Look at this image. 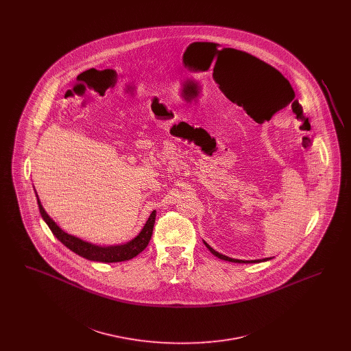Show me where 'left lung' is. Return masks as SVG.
Masks as SVG:
<instances>
[{
  "instance_id": "1",
  "label": "left lung",
  "mask_w": 351,
  "mask_h": 351,
  "mask_svg": "<svg viewBox=\"0 0 351 351\" xmlns=\"http://www.w3.org/2000/svg\"><path fill=\"white\" fill-rule=\"evenodd\" d=\"M230 50H233V49H230ZM222 52V51H221ZM238 53H246V52H242V51H238V50H233V55L234 58L235 59H238L237 58V55ZM246 55H249V53H246ZM252 58H255V56H252ZM255 59H258V58H255ZM259 60V59H258ZM262 62V60H261ZM262 63H265V62H262ZM266 64V63H265ZM266 66H268V64H266ZM204 245L208 247V250L210 251L213 255H216L217 258H219V259H222V261H229V262H234V263H259V262H267V261H269V259H272V258H263V259H256V261H241V259H234V258H229V256H226V255H223V254H219L218 251L215 250L213 247H210L205 241H204Z\"/></svg>"
}]
</instances>
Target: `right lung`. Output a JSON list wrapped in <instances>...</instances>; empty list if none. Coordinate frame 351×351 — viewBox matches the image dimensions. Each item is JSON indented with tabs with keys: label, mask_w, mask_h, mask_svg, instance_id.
I'll use <instances>...</instances> for the list:
<instances>
[{
	"label": "right lung",
	"mask_w": 351,
	"mask_h": 351,
	"mask_svg": "<svg viewBox=\"0 0 351 351\" xmlns=\"http://www.w3.org/2000/svg\"><path fill=\"white\" fill-rule=\"evenodd\" d=\"M35 191V189H34ZM36 193V192H35ZM36 200H38V206H39V212L40 216L45 219V222L49 225L52 234L64 245L68 249L73 251L75 254L83 256L88 261H93V262H102V263H117V262H123V261H129L133 259L134 256H136L139 252L145 250L150 242L151 235H152V229H154V223H155V217H156V210H154L150 215L149 219L146 221L145 226L142 228V230L139 234L133 238L132 241L123 243V245H114V246H100V245H95L90 242L83 241L72 234H68L60 229L58 226V223L47 215V212L45 210L43 205L40 204L39 197L36 195Z\"/></svg>",
	"instance_id": "add662e5"
}]
</instances>
